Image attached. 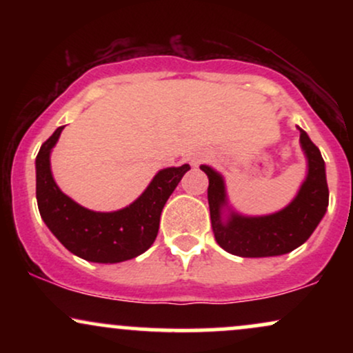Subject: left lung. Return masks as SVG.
I'll list each match as a JSON object with an SVG mask.
<instances>
[{
  "mask_svg": "<svg viewBox=\"0 0 353 353\" xmlns=\"http://www.w3.org/2000/svg\"><path fill=\"white\" fill-rule=\"evenodd\" d=\"M301 131V144L309 159V174L297 197L281 212L264 217H242L232 214L222 222L221 209L225 204L224 181L209 165H201L208 174V199L214 239L228 252L239 257H270L297 249L312 236L329 205V185L325 164L319 148L305 131Z\"/></svg>",
  "mask_w": 353,
  "mask_h": 353,
  "instance_id": "1",
  "label": "left lung"
}]
</instances>
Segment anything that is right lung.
Returning a JSON list of instances; mask_svg holds the SVG:
<instances>
[{
  "label": "right lung",
  "instance_id": "add662e5",
  "mask_svg": "<svg viewBox=\"0 0 353 353\" xmlns=\"http://www.w3.org/2000/svg\"><path fill=\"white\" fill-rule=\"evenodd\" d=\"M63 128L44 141L36 156V199L44 224L70 252L89 262L114 264L145 252L157 237L164 204L190 169L189 164L157 172L129 208L94 212L61 192L51 176L50 152Z\"/></svg>",
  "mask_w": 353,
  "mask_h": 353
}]
</instances>
